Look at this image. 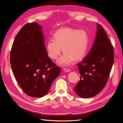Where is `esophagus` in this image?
<instances>
[{"instance_id": "34e87169", "label": "esophagus", "mask_w": 123, "mask_h": 123, "mask_svg": "<svg viewBox=\"0 0 123 123\" xmlns=\"http://www.w3.org/2000/svg\"><path fill=\"white\" fill-rule=\"evenodd\" d=\"M63 71H65V72H68L70 71V70L68 68H64V69H63Z\"/></svg>"}]
</instances>
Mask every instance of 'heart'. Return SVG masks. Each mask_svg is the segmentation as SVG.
I'll use <instances>...</instances> for the list:
<instances>
[{"label": "heart", "mask_w": 123, "mask_h": 123, "mask_svg": "<svg viewBox=\"0 0 123 123\" xmlns=\"http://www.w3.org/2000/svg\"><path fill=\"white\" fill-rule=\"evenodd\" d=\"M53 38L46 43L47 53L50 58L55 60L62 49L64 54L58 61V64L62 66H69L73 61L80 60L86 53L89 38L84 30L62 28L54 33Z\"/></svg>", "instance_id": "obj_1"}]
</instances>
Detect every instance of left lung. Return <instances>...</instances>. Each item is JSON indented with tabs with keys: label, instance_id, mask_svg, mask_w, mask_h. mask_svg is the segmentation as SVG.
<instances>
[{
	"label": "left lung",
	"instance_id": "obj_1",
	"mask_svg": "<svg viewBox=\"0 0 123 123\" xmlns=\"http://www.w3.org/2000/svg\"><path fill=\"white\" fill-rule=\"evenodd\" d=\"M98 31L92 49L77 66L80 74L74 90L81 98L98 94L105 87L113 64V47L102 26Z\"/></svg>",
	"mask_w": 123,
	"mask_h": 123
}]
</instances>
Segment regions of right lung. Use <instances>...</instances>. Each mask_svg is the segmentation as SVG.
Returning <instances> with one entry per match:
<instances>
[{
    "label": "right lung",
    "instance_id": "1",
    "mask_svg": "<svg viewBox=\"0 0 123 123\" xmlns=\"http://www.w3.org/2000/svg\"><path fill=\"white\" fill-rule=\"evenodd\" d=\"M14 75L25 93L42 98L49 92L61 68L48 56L40 25L35 23L24 25L14 40L10 53Z\"/></svg>",
    "mask_w": 123,
    "mask_h": 123
}]
</instances>
